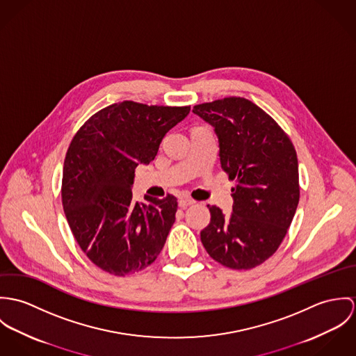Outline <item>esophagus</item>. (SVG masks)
Instances as JSON below:
<instances>
[{
	"label": "esophagus",
	"mask_w": 356,
	"mask_h": 356,
	"mask_svg": "<svg viewBox=\"0 0 356 356\" xmlns=\"http://www.w3.org/2000/svg\"><path fill=\"white\" fill-rule=\"evenodd\" d=\"M195 203V200L194 199H191V197H181L180 200H179V206L180 207H188V206H191V204H194Z\"/></svg>",
	"instance_id": "1"
}]
</instances>
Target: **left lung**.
<instances>
[{
  "label": "left lung",
  "mask_w": 356,
  "mask_h": 356,
  "mask_svg": "<svg viewBox=\"0 0 356 356\" xmlns=\"http://www.w3.org/2000/svg\"><path fill=\"white\" fill-rule=\"evenodd\" d=\"M214 128L221 168L235 180L232 213L209 206L200 232L207 254L221 265L247 270L276 252L299 203V169L292 142L275 120L245 98L194 106Z\"/></svg>",
  "instance_id": "8db88e82"
}]
</instances>
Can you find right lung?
Wrapping results in <instances>:
<instances>
[{
	"mask_svg": "<svg viewBox=\"0 0 356 356\" xmlns=\"http://www.w3.org/2000/svg\"><path fill=\"white\" fill-rule=\"evenodd\" d=\"M190 106H147L132 101L95 113L74 136L63 170V206L88 259L127 276L152 265L176 220L177 199H132L135 168L149 165L165 134Z\"/></svg>",
	"mask_w": 356,
	"mask_h": 356,
	"instance_id": "obj_1",
	"label": "right lung"
}]
</instances>
